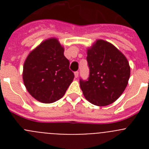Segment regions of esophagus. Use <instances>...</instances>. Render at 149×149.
<instances>
[{"mask_svg":"<svg viewBox=\"0 0 149 149\" xmlns=\"http://www.w3.org/2000/svg\"><path fill=\"white\" fill-rule=\"evenodd\" d=\"M78 74H79V72H74V77H75L76 78H77V77H78Z\"/></svg>","mask_w":149,"mask_h":149,"instance_id":"1","label":"esophagus"}]
</instances>
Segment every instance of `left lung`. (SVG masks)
<instances>
[{
  "instance_id": "left-lung-1",
  "label": "left lung",
  "mask_w": 149,
  "mask_h": 149,
  "mask_svg": "<svg viewBox=\"0 0 149 149\" xmlns=\"http://www.w3.org/2000/svg\"><path fill=\"white\" fill-rule=\"evenodd\" d=\"M89 76L80 80L84 97L96 106L113 103L128 83L131 68L125 56L111 43L98 39L87 49Z\"/></svg>"
}]
</instances>
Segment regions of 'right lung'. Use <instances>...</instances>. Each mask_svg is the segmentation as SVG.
Wrapping results in <instances>:
<instances>
[{
    "label": "right lung",
    "mask_w": 149,
    "mask_h": 149,
    "mask_svg": "<svg viewBox=\"0 0 149 149\" xmlns=\"http://www.w3.org/2000/svg\"><path fill=\"white\" fill-rule=\"evenodd\" d=\"M22 76L28 93L45 104L60 99L74 77L64 56V48L56 38L43 41L30 51L24 63Z\"/></svg>",
    "instance_id": "obj_1"
}]
</instances>
